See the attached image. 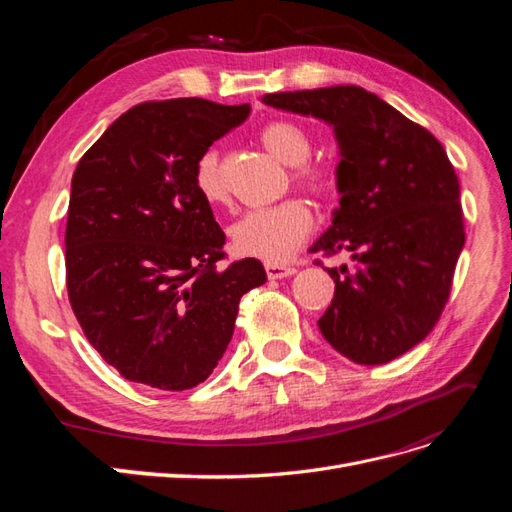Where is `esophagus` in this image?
<instances>
[{
  "mask_svg": "<svg viewBox=\"0 0 512 512\" xmlns=\"http://www.w3.org/2000/svg\"><path fill=\"white\" fill-rule=\"evenodd\" d=\"M265 269H267L269 280H282V277H290L297 273V269L288 265H265Z\"/></svg>",
  "mask_w": 512,
  "mask_h": 512,
  "instance_id": "obj_1",
  "label": "esophagus"
}]
</instances>
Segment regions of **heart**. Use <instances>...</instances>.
Instances as JSON below:
<instances>
[{
    "instance_id": "1",
    "label": "heart",
    "mask_w": 512,
    "mask_h": 512,
    "mask_svg": "<svg viewBox=\"0 0 512 512\" xmlns=\"http://www.w3.org/2000/svg\"><path fill=\"white\" fill-rule=\"evenodd\" d=\"M260 143L275 160L286 166H299L294 179L312 192L329 188V177L314 166H301L312 156L309 134L292 121H271L260 132ZM194 185L207 205H222L226 185L220 173V158L207 151L194 166ZM314 226V215L303 200H284L280 205L256 209L241 215L230 226V245L243 258L262 260L267 265H284L299 250Z\"/></svg>"
}]
</instances>
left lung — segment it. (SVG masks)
Returning a JSON list of instances; mask_svg holds the SVG:
<instances>
[{
  "label": "left lung",
  "mask_w": 512,
  "mask_h": 512,
  "mask_svg": "<svg viewBox=\"0 0 512 512\" xmlns=\"http://www.w3.org/2000/svg\"><path fill=\"white\" fill-rule=\"evenodd\" d=\"M262 104L333 128L339 207L309 252L348 254L327 269L322 337L359 365H384L440 318L466 243L459 179L438 138L363 87L267 94Z\"/></svg>",
  "instance_id": "left-lung-1"
}]
</instances>
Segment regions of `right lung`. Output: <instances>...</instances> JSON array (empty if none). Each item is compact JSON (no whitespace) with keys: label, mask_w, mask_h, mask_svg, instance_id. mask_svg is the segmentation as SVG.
Here are the masks:
<instances>
[{"label":"right lung","mask_w":512,"mask_h":512,"mask_svg":"<svg viewBox=\"0 0 512 512\" xmlns=\"http://www.w3.org/2000/svg\"><path fill=\"white\" fill-rule=\"evenodd\" d=\"M250 117L203 98L138 104L106 128L72 175L68 297L102 359L130 382L185 391L226 352L239 301L267 282L254 258L218 269L226 237L194 166Z\"/></svg>","instance_id":"add662e5"}]
</instances>
